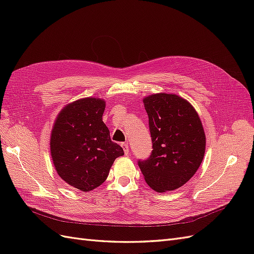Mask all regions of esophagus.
<instances>
[{
  "mask_svg": "<svg viewBox=\"0 0 254 254\" xmlns=\"http://www.w3.org/2000/svg\"><path fill=\"white\" fill-rule=\"evenodd\" d=\"M122 147H123V149H124L125 155L127 156L128 153H129V147H128V144H126V143H122Z\"/></svg>",
  "mask_w": 254,
  "mask_h": 254,
  "instance_id": "esophagus-1",
  "label": "esophagus"
}]
</instances>
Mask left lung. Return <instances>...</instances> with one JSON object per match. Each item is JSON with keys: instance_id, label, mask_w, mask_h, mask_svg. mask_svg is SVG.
Here are the masks:
<instances>
[{"instance_id": "1", "label": "left lung", "mask_w": 254, "mask_h": 254, "mask_svg": "<svg viewBox=\"0 0 254 254\" xmlns=\"http://www.w3.org/2000/svg\"><path fill=\"white\" fill-rule=\"evenodd\" d=\"M143 102L152 151L137 164L152 190L163 193L179 189L202 162L205 134L201 121L193 106L178 95L153 94Z\"/></svg>"}]
</instances>
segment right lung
<instances>
[{
	"instance_id": "1",
	"label": "right lung",
	"mask_w": 254,
	"mask_h": 254,
	"mask_svg": "<svg viewBox=\"0 0 254 254\" xmlns=\"http://www.w3.org/2000/svg\"><path fill=\"white\" fill-rule=\"evenodd\" d=\"M106 103L95 97L65 106L56 119L51 153L60 178L79 190L89 191L105 182L114 160L124 150L110 139L103 122Z\"/></svg>"
}]
</instances>
